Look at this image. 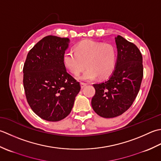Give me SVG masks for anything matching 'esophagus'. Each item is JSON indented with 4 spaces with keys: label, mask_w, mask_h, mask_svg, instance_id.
Returning <instances> with one entry per match:
<instances>
[{
    "label": "esophagus",
    "mask_w": 161,
    "mask_h": 161,
    "mask_svg": "<svg viewBox=\"0 0 161 161\" xmlns=\"http://www.w3.org/2000/svg\"><path fill=\"white\" fill-rule=\"evenodd\" d=\"M86 85H87V84H86V83H82V82L80 83V86H81V88H82V89H83V88H84L85 86H86Z\"/></svg>",
    "instance_id": "obj_1"
}]
</instances>
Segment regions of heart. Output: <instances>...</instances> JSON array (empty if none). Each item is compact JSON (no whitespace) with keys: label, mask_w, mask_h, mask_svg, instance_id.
<instances>
[{"label":"heart","mask_w":161,"mask_h":161,"mask_svg":"<svg viewBox=\"0 0 161 161\" xmlns=\"http://www.w3.org/2000/svg\"><path fill=\"white\" fill-rule=\"evenodd\" d=\"M64 65L75 76L79 74L86 67L80 80H93L99 77L106 79L115 69L117 50L113 44H103L92 40H85L75 47V52L66 51L62 57Z\"/></svg>","instance_id":"heart-1"}]
</instances>
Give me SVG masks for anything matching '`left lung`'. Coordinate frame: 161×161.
<instances>
[{
  "label": "left lung",
  "mask_w": 161,
  "mask_h": 161,
  "mask_svg": "<svg viewBox=\"0 0 161 161\" xmlns=\"http://www.w3.org/2000/svg\"><path fill=\"white\" fill-rule=\"evenodd\" d=\"M116 67L108 80L94 84L92 106L98 115L113 118L129 109L139 92L143 77L142 56L136 46L122 36L115 37Z\"/></svg>",
  "instance_id": "8db88e82"
}]
</instances>
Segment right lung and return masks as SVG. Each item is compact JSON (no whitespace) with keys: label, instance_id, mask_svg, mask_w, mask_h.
I'll use <instances>...</instances> for the list:
<instances>
[{"label":"right lung","instance_id":"right-lung-1","mask_svg":"<svg viewBox=\"0 0 161 161\" xmlns=\"http://www.w3.org/2000/svg\"><path fill=\"white\" fill-rule=\"evenodd\" d=\"M69 39L48 35L28 52L24 69V87L29 106L39 117L58 122L71 113L79 82L67 73L62 61Z\"/></svg>","mask_w":161,"mask_h":161}]
</instances>
